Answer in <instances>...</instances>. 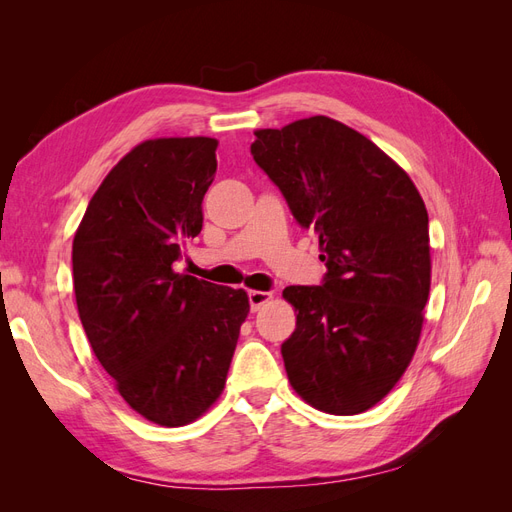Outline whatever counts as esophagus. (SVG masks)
<instances>
[{
  "label": "esophagus",
  "instance_id": "34e87169",
  "mask_svg": "<svg viewBox=\"0 0 512 512\" xmlns=\"http://www.w3.org/2000/svg\"><path fill=\"white\" fill-rule=\"evenodd\" d=\"M247 299H250V309L252 312H258V309L271 301V292L265 290H250L247 292Z\"/></svg>",
  "mask_w": 512,
  "mask_h": 512
}]
</instances>
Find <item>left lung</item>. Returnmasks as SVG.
<instances>
[{"instance_id": "obj_1", "label": "left lung", "mask_w": 512, "mask_h": 512, "mask_svg": "<svg viewBox=\"0 0 512 512\" xmlns=\"http://www.w3.org/2000/svg\"><path fill=\"white\" fill-rule=\"evenodd\" d=\"M254 162L301 228H314L327 273L288 286L297 329L286 374L309 406L350 416L404 376L429 297V218L412 179L356 130L316 115L256 130Z\"/></svg>"}]
</instances>
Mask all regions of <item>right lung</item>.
<instances>
[{
	"mask_svg": "<svg viewBox=\"0 0 512 512\" xmlns=\"http://www.w3.org/2000/svg\"><path fill=\"white\" fill-rule=\"evenodd\" d=\"M207 136L136 145L106 175L76 230V307L119 395L147 421L188 425L224 391L243 290L175 273L185 239L203 228L218 160Z\"/></svg>",
	"mask_w": 512,
	"mask_h": 512,
	"instance_id": "add662e5",
	"label": "right lung"
}]
</instances>
